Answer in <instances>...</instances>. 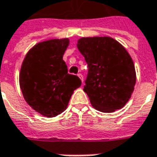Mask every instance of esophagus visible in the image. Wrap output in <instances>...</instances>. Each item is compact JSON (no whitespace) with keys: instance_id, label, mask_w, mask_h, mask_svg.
<instances>
[{"instance_id":"1","label":"esophagus","mask_w":157,"mask_h":157,"mask_svg":"<svg viewBox=\"0 0 157 157\" xmlns=\"http://www.w3.org/2000/svg\"><path fill=\"white\" fill-rule=\"evenodd\" d=\"M78 76L79 77V78L81 79V81H82V82L84 81V77H83V75H82L81 73H78Z\"/></svg>"}]
</instances>
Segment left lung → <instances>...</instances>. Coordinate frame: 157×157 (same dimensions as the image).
I'll use <instances>...</instances> for the list:
<instances>
[{
    "mask_svg": "<svg viewBox=\"0 0 157 157\" xmlns=\"http://www.w3.org/2000/svg\"><path fill=\"white\" fill-rule=\"evenodd\" d=\"M77 46L88 65L84 92L92 105L103 113L123 107L136 82L135 64L128 52L108 36L82 37Z\"/></svg>",
    "mask_w": 157,
    "mask_h": 157,
    "instance_id": "left-lung-1",
    "label": "left lung"
}]
</instances>
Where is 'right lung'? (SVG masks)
<instances>
[{"instance_id":"add662e5","label":"right lung","mask_w":157,"mask_h":157,"mask_svg":"<svg viewBox=\"0 0 157 157\" xmlns=\"http://www.w3.org/2000/svg\"><path fill=\"white\" fill-rule=\"evenodd\" d=\"M69 39H52L29 50L21 67L19 81L23 97L34 110L46 117L63 113L80 78L68 73L63 55Z\"/></svg>"}]
</instances>
